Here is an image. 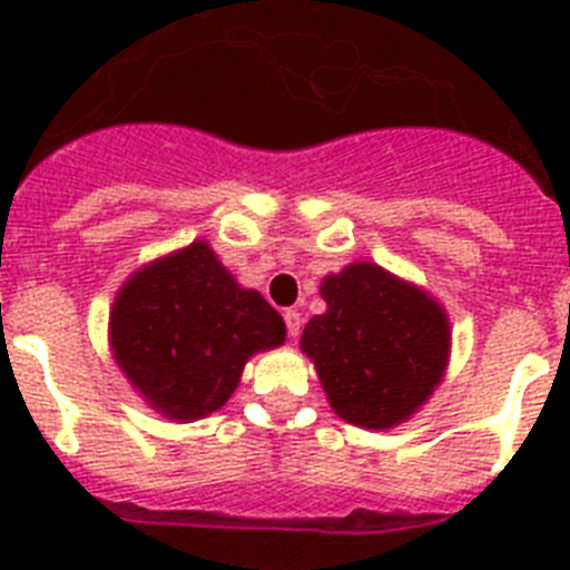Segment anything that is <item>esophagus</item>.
Listing matches in <instances>:
<instances>
[{
	"mask_svg": "<svg viewBox=\"0 0 570 570\" xmlns=\"http://www.w3.org/2000/svg\"><path fill=\"white\" fill-rule=\"evenodd\" d=\"M285 328H288V336H299V331H302V316H299V311H285Z\"/></svg>",
	"mask_w": 570,
	"mask_h": 570,
	"instance_id": "esophagus-1",
	"label": "esophagus"
}]
</instances>
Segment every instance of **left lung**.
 <instances>
[{
  "label": "left lung",
  "instance_id": "obj_1",
  "mask_svg": "<svg viewBox=\"0 0 570 570\" xmlns=\"http://www.w3.org/2000/svg\"><path fill=\"white\" fill-rule=\"evenodd\" d=\"M322 299L328 311L305 325L299 345L331 407L374 431L405 422L445 374L451 325L440 302L374 262L325 276Z\"/></svg>",
  "mask_w": 570,
  "mask_h": 570
}]
</instances>
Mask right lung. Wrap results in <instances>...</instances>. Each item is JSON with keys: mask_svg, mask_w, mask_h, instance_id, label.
Returning a JSON list of instances; mask_svg holds the SVG:
<instances>
[{"mask_svg": "<svg viewBox=\"0 0 570 570\" xmlns=\"http://www.w3.org/2000/svg\"><path fill=\"white\" fill-rule=\"evenodd\" d=\"M282 342V316L259 291L239 288L203 239L136 271L110 311L116 365L154 411L179 422L219 411L245 362Z\"/></svg>", "mask_w": 570, "mask_h": 570, "instance_id": "1", "label": "right lung"}]
</instances>
